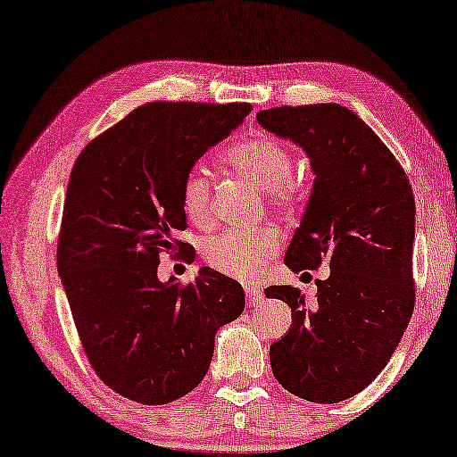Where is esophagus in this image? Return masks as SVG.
<instances>
[{"label":"esophagus","mask_w":457,"mask_h":457,"mask_svg":"<svg viewBox=\"0 0 457 457\" xmlns=\"http://www.w3.org/2000/svg\"><path fill=\"white\" fill-rule=\"evenodd\" d=\"M246 297L250 308H261L264 303V291L261 287H246Z\"/></svg>","instance_id":"34e87169"}]
</instances>
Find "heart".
Segmentation results:
<instances>
[{"label": "heart", "mask_w": 457, "mask_h": 457, "mask_svg": "<svg viewBox=\"0 0 457 457\" xmlns=\"http://www.w3.org/2000/svg\"><path fill=\"white\" fill-rule=\"evenodd\" d=\"M236 172L269 190L277 205H289L297 195L294 180L295 158L287 143L267 133L231 143L223 154ZM211 185L207 172L201 166L190 168L180 185V207L190 221L203 223L209 217ZM277 250V237L270 231L242 234L223 231L203 244V256L215 270L236 278H254L267 270L270 256Z\"/></svg>", "instance_id": "heart-1"}]
</instances>
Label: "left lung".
Wrapping results in <instances>:
<instances>
[{
    "label": "left lung",
    "mask_w": 457,
    "mask_h": 457,
    "mask_svg": "<svg viewBox=\"0 0 457 457\" xmlns=\"http://www.w3.org/2000/svg\"><path fill=\"white\" fill-rule=\"evenodd\" d=\"M256 120L302 147L314 174L285 264L294 272L330 264L312 308L291 285L264 289L291 308L289 332L270 345V367L287 392L335 404L379 376L411 322L412 188L384 141L349 108L278 106Z\"/></svg>",
    "instance_id": "left-lung-1"
}]
</instances>
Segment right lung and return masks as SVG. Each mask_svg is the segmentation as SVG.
Masks as SVG:
<instances>
[{
    "label": "right lung",
    "mask_w": 457,
    "mask_h": 457,
    "mask_svg": "<svg viewBox=\"0 0 457 457\" xmlns=\"http://www.w3.org/2000/svg\"><path fill=\"white\" fill-rule=\"evenodd\" d=\"M252 106L149 102L87 143L73 163L57 269L87 359L108 387L166 404L207 376L215 335L242 314V285L209 267L188 285L158 278L160 254L187 252L180 185Z\"/></svg>",
    "instance_id": "obj_1"
}]
</instances>
